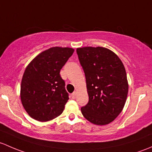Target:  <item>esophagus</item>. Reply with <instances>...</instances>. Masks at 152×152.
<instances>
[{"label": "esophagus", "instance_id": "34e87169", "mask_svg": "<svg viewBox=\"0 0 152 152\" xmlns=\"http://www.w3.org/2000/svg\"><path fill=\"white\" fill-rule=\"evenodd\" d=\"M76 96H77V91H75V92H73V93H72V98H73V99H75V98L76 97Z\"/></svg>", "mask_w": 152, "mask_h": 152}]
</instances>
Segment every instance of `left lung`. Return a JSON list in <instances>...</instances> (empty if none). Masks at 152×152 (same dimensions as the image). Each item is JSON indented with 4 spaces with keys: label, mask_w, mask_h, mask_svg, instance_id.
<instances>
[{
    "label": "left lung",
    "mask_w": 152,
    "mask_h": 152,
    "mask_svg": "<svg viewBox=\"0 0 152 152\" xmlns=\"http://www.w3.org/2000/svg\"><path fill=\"white\" fill-rule=\"evenodd\" d=\"M84 70L88 102L81 108L91 123L106 125L122 111L128 94L126 70L115 53L102 47L77 48Z\"/></svg>",
    "instance_id": "obj_1"
}]
</instances>
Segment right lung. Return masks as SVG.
<instances>
[{
  "label": "right lung",
  "instance_id": "obj_1",
  "mask_svg": "<svg viewBox=\"0 0 152 152\" xmlns=\"http://www.w3.org/2000/svg\"><path fill=\"white\" fill-rule=\"evenodd\" d=\"M74 51L71 48H49L26 66L20 86V99L34 119L45 122L63 113L69 96L59 73Z\"/></svg>",
  "mask_w": 152,
  "mask_h": 152
}]
</instances>
